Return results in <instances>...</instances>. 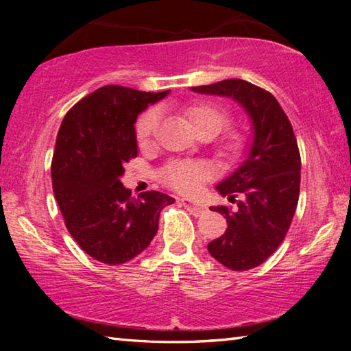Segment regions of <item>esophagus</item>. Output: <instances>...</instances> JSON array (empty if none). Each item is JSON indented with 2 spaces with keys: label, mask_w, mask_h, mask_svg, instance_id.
Wrapping results in <instances>:
<instances>
[{
  "label": "esophagus",
  "mask_w": 351,
  "mask_h": 351,
  "mask_svg": "<svg viewBox=\"0 0 351 351\" xmlns=\"http://www.w3.org/2000/svg\"><path fill=\"white\" fill-rule=\"evenodd\" d=\"M181 204L186 207V209L190 213H193L195 217H201L206 212L204 204H197V203H193V201H190V199H181Z\"/></svg>",
  "instance_id": "1"
}]
</instances>
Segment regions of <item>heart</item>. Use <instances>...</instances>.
<instances>
[{"mask_svg": "<svg viewBox=\"0 0 351 351\" xmlns=\"http://www.w3.org/2000/svg\"><path fill=\"white\" fill-rule=\"evenodd\" d=\"M187 121L197 133L212 132L217 134L228 125L230 117L224 108L213 104H198L190 106L186 111ZM159 123V111L156 108L147 110L136 122V139L141 147L150 144L156 127ZM241 148L240 139L232 138L224 142L223 152L228 156L239 154ZM212 176L210 169L206 164L193 161H173L162 169V180L170 187L181 193H197L203 182Z\"/></svg>", "mask_w": 351, "mask_h": 351, "instance_id": "1", "label": "heart"}]
</instances>
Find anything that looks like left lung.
<instances>
[{
    "instance_id": "left-lung-1",
    "label": "left lung",
    "mask_w": 351,
    "mask_h": 351,
    "mask_svg": "<svg viewBox=\"0 0 351 351\" xmlns=\"http://www.w3.org/2000/svg\"><path fill=\"white\" fill-rule=\"evenodd\" d=\"M192 91L237 100L251 117L254 141L246 161L217 186L223 197L241 199L232 210L212 207L226 217V232L207 245L226 268L246 271L276 252L293 221L300 192V153L288 116L269 91L241 79L193 86Z\"/></svg>"
}]
</instances>
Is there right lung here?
Here are the masks:
<instances>
[{
	"mask_svg": "<svg viewBox=\"0 0 351 351\" xmlns=\"http://www.w3.org/2000/svg\"><path fill=\"white\" fill-rule=\"evenodd\" d=\"M169 93L102 86L77 102L58 130L51 165L57 204L77 245L105 265L144 251L158 232L159 213L175 203L156 190L134 198L121 182L123 165L138 156V114Z\"/></svg>",
	"mask_w": 351,
	"mask_h": 351,
	"instance_id": "add662e5",
	"label": "right lung"
}]
</instances>
